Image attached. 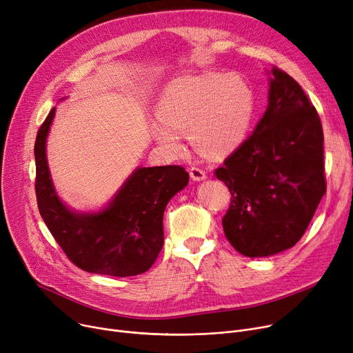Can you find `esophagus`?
I'll return each instance as SVG.
<instances>
[{
  "mask_svg": "<svg viewBox=\"0 0 353 353\" xmlns=\"http://www.w3.org/2000/svg\"><path fill=\"white\" fill-rule=\"evenodd\" d=\"M190 175L194 181H204L207 178L205 175V171L201 170V168H196V166H192L190 170Z\"/></svg>",
  "mask_w": 353,
  "mask_h": 353,
  "instance_id": "1",
  "label": "esophagus"
}]
</instances>
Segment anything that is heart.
I'll return each instance as SVG.
<instances>
[{"label": "heart", "mask_w": 353, "mask_h": 353, "mask_svg": "<svg viewBox=\"0 0 353 353\" xmlns=\"http://www.w3.org/2000/svg\"><path fill=\"white\" fill-rule=\"evenodd\" d=\"M253 114V90L240 74L188 76L166 89L152 132L172 152H181V137L191 133L201 154L223 158L243 143Z\"/></svg>", "instance_id": "heart-1"}]
</instances>
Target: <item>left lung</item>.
<instances>
[{
    "mask_svg": "<svg viewBox=\"0 0 353 353\" xmlns=\"http://www.w3.org/2000/svg\"><path fill=\"white\" fill-rule=\"evenodd\" d=\"M214 174L231 192L223 228L239 253L273 256L301 239L326 194L323 129L292 76L273 67L265 113Z\"/></svg>",
    "mask_w": 353,
    "mask_h": 353,
    "instance_id": "left-lung-1",
    "label": "left lung"
}]
</instances>
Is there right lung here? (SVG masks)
Masks as SVG:
<instances>
[{"mask_svg":"<svg viewBox=\"0 0 353 353\" xmlns=\"http://www.w3.org/2000/svg\"><path fill=\"white\" fill-rule=\"evenodd\" d=\"M56 108L40 126L34 145L36 195L40 215L64 254L79 268L114 277L149 270L163 245V211L187 187L179 165L138 168L100 212L79 214L57 196L46 157V139Z\"/></svg>","mask_w":353,"mask_h":353,"instance_id":"1","label":"right lung"}]
</instances>
